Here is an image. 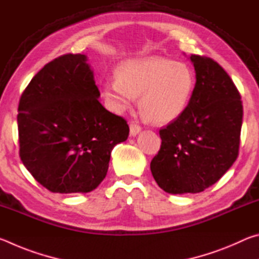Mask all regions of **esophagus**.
I'll list each match as a JSON object with an SVG mask.
<instances>
[{
  "instance_id": "1",
  "label": "esophagus",
  "mask_w": 259,
  "mask_h": 259,
  "mask_svg": "<svg viewBox=\"0 0 259 259\" xmlns=\"http://www.w3.org/2000/svg\"><path fill=\"white\" fill-rule=\"evenodd\" d=\"M140 130H142V126H140L137 122H131L130 123V135L131 136H136L137 134H139Z\"/></svg>"
}]
</instances>
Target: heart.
Here are the masks:
<instances>
[{
  "label": "heart",
  "instance_id": "1",
  "mask_svg": "<svg viewBox=\"0 0 259 259\" xmlns=\"http://www.w3.org/2000/svg\"><path fill=\"white\" fill-rule=\"evenodd\" d=\"M196 78L183 63L151 56L130 59L116 69V78L103 84V94L115 112L133 106L140 96V112L148 121L163 124L186 111L195 90Z\"/></svg>",
  "mask_w": 259,
  "mask_h": 259
}]
</instances>
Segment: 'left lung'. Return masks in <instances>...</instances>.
<instances>
[{
  "instance_id": "1",
  "label": "left lung",
  "mask_w": 259,
  "mask_h": 259,
  "mask_svg": "<svg viewBox=\"0 0 259 259\" xmlns=\"http://www.w3.org/2000/svg\"><path fill=\"white\" fill-rule=\"evenodd\" d=\"M196 84L186 111L160 129V151L151 171L171 194L200 193L222 178L239 155L243 107L225 69L205 56L191 55Z\"/></svg>"
}]
</instances>
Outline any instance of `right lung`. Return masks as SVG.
Returning <instances> with one entry per match:
<instances>
[{"mask_svg": "<svg viewBox=\"0 0 259 259\" xmlns=\"http://www.w3.org/2000/svg\"><path fill=\"white\" fill-rule=\"evenodd\" d=\"M93 71L81 54L48 63L21 94L19 156L52 193H88L107 174L111 152L129 125L99 103Z\"/></svg>", "mask_w": 259, "mask_h": 259, "instance_id": "right-lung-1", "label": "right lung"}]
</instances>
